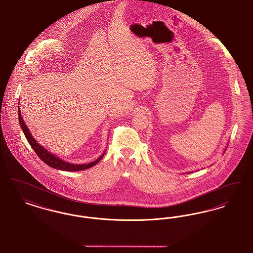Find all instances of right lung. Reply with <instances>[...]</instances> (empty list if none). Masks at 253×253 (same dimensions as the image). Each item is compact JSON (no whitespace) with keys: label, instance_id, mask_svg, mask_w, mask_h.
I'll return each instance as SVG.
<instances>
[{"label":"right lung","instance_id":"right-lung-1","mask_svg":"<svg viewBox=\"0 0 253 253\" xmlns=\"http://www.w3.org/2000/svg\"><path fill=\"white\" fill-rule=\"evenodd\" d=\"M19 121L21 124V127L24 131V135L28 141V143L32 147V149L35 151L37 156L40 157L45 164H47L50 167L54 169H61V170H67V171H77V170H83V169H86L91 168L93 166H95L96 163H98L101 158L104 156V154L100 157H98L96 160L89 163V164H83V165H76V164H71L68 162H65L63 160H61L59 157L53 156L51 153H49L48 151H46L42 146L39 144L36 140L34 139V137L32 136V134L29 132L27 126L25 125L24 120L22 118L21 115V110L19 108Z\"/></svg>","mask_w":253,"mask_h":253}]
</instances>
